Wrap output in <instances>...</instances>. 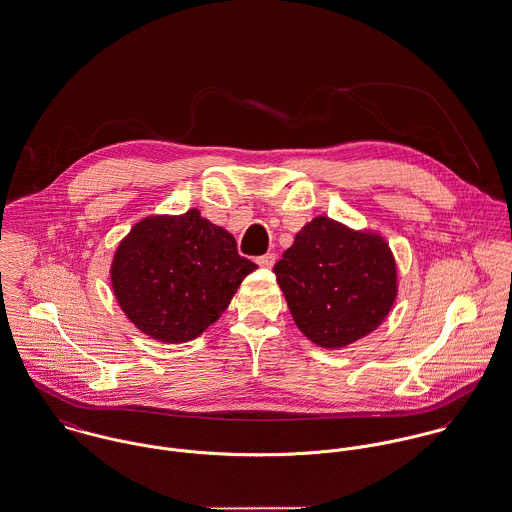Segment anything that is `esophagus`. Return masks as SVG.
<instances>
[{
    "instance_id": "esophagus-1",
    "label": "esophagus",
    "mask_w": 512,
    "mask_h": 512,
    "mask_svg": "<svg viewBox=\"0 0 512 512\" xmlns=\"http://www.w3.org/2000/svg\"><path fill=\"white\" fill-rule=\"evenodd\" d=\"M256 262H258V266H260V268L270 270V268H274V264H276V254H274V252H268V254L260 256Z\"/></svg>"
}]
</instances>
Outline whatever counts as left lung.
Returning <instances> with one entry per match:
<instances>
[{
	"instance_id": "obj_1",
	"label": "left lung",
	"mask_w": 512,
	"mask_h": 512,
	"mask_svg": "<svg viewBox=\"0 0 512 512\" xmlns=\"http://www.w3.org/2000/svg\"><path fill=\"white\" fill-rule=\"evenodd\" d=\"M274 274L299 330L323 348H342L383 323L397 295L387 242L328 217L305 225Z\"/></svg>"
}]
</instances>
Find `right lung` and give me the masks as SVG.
I'll return each mask as SVG.
<instances>
[{
	"instance_id": "1",
	"label": "right lung",
	"mask_w": 512,
	"mask_h": 512,
	"mask_svg": "<svg viewBox=\"0 0 512 512\" xmlns=\"http://www.w3.org/2000/svg\"><path fill=\"white\" fill-rule=\"evenodd\" d=\"M256 268L236 252L233 234L189 209L137 223L115 252L111 285L133 325L178 344L213 325Z\"/></svg>"
}]
</instances>
